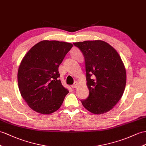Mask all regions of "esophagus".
<instances>
[{"mask_svg":"<svg viewBox=\"0 0 146 146\" xmlns=\"http://www.w3.org/2000/svg\"><path fill=\"white\" fill-rule=\"evenodd\" d=\"M77 87V82H75V83H74V84L72 85V87L73 88H76Z\"/></svg>","mask_w":146,"mask_h":146,"instance_id":"esophagus-1","label":"esophagus"}]
</instances>
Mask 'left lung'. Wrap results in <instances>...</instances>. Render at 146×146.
Masks as SVG:
<instances>
[{
    "instance_id": "left-lung-1",
    "label": "left lung",
    "mask_w": 146,
    "mask_h": 146,
    "mask_svg": "<svg viewBox=\"0 0 146 146\" xmlns=\"http://www.w3.org/2000/svg\"><path fill=\"white\" fill-rule=\"evenodd\" d=\"M85 58L89 96L82 104L88 111L100 115L109 111L122 97L126 83V69L116 49L102 40L73 43Z\"/></svg>"
}]
</instances>
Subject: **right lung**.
I'll return each mask as SVG.
<instances>
[{"mask_svg":"<svg viewBox=\"0 0 146 146\" xmlns=\"http://www.w3.org/2000/svg\"><path fill=\"white\" fill-rule=\"evenodd\" d=\"M73 44L56 40H43L25 55L18 70V85L30 108L49 115L62 105L68 90L59 80V66Z\"/></svg>","mask_w":146,"mask_h":146,"instance_id":"obj_1","label":"right lung"}]
</instances>
